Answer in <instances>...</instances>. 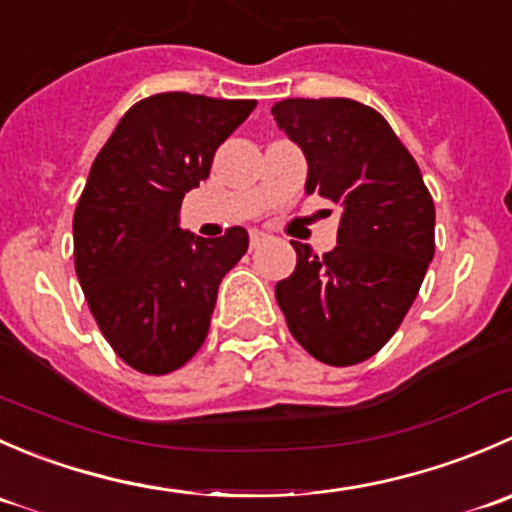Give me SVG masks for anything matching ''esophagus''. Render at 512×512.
Masks as SVG:
<instances>
[{"mask_svg":"<svg viewBox=\"0 0 512 512\" xmlns=\"http://www.w3.org/2000/svg\"><path fill=\"white\" fill-rule=\"evenodd\" d=\"M270 240V235H267L265 230H250V247L252 250H255V247H260V245H265V242Z\"/></svg>","mask_w":512,"mask_h":512,"instance_id":"obj_1","label":"esophagus"}]
</instances>
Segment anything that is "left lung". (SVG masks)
Here are the masks:
<instances>
[{
    "mask_svg": "<svg viewBox=\"0 0 512 512\" xmlns=\"http://www.w3.org/2000/svg\"><path fill=\"white\" fill-rule=\"evenodd\" d=\"M272 116L307 156V193L342 208L332 252L292 242L297 267L277 282V304L314 359L359 364L394 337L421 289L436 247L433 198L374 108L352 98H285Z\"/></svg>",
    "mask_w": 512,
    "mask_h": 512,
    "instance_id": "obj_1",
    "label": "left lung"
}]
</instances>
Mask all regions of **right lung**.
<instances>
[{
  "label": "right lung",
  "mask_w": 512,
  "mask_h": 512,
  "mask_svg": "<svg viewBox=\"0 0 512 512\" xmlns=\"http://www.w3.org/2000/svg\"><path fill=\"white\" fill-rule=\"evenodd\" d=\"M250 98L185 91L126 111L98 151L74 213V265L98 329L141 374H170L203 347L218 287L247 252L245 227L203 240L178 227Z\"/></svg>",
  "instance_id": "obj_1"
}]
</instances>
